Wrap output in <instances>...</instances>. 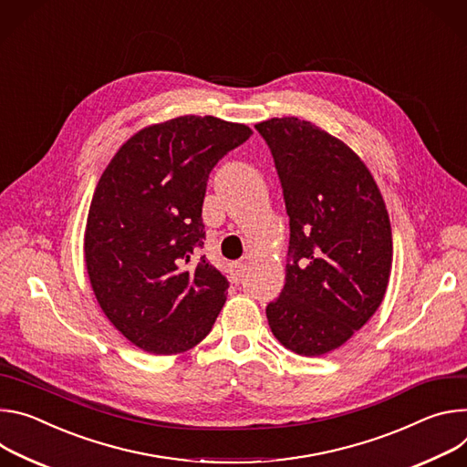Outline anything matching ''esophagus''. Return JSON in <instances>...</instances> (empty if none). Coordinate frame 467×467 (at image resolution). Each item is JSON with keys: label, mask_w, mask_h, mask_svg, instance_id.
<instances>
[{"label": "esophagus", "mask_w": 467, "mask_h": 467, "mask_svg": "<svg viewBox=\"0 0 467 467\" xmlns=\"http://www.w3.org/2000/svg\"><path fill=\"white\" fill-rule=\"evenodd\" d=\"M243 273H244V265L241 262H235L230 265V278L234 282H239L243 278Z\"/></svg>", "instance_id": "obj_1"}]
</instances>
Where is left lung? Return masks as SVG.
Instances as JSON below:
<instances>
[{"label": "left lung", "mask_w": 467, "mask_h": 467, "mask_svg": "<svg viewBox=\"0 0 467 467\" xmlns=\"http://www.w3.org/2000/svg\"><path fill=\"white\" fill-rule=\"evenodd\" d=\"M255 130L273 151L291 230L285 285L267 321L285 348L323 356L384 300L393 262L386 202L359 155L319 126L284 117Z\"/></svg>", "instance_id": "left-lung-1"}]
</instances>
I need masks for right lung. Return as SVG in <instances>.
I'll return each mask as SVG.
<instances>
[{
    "label": "right lung",
    "instance_id": "add662e5",
    "mask_svg": "<svg viewBox=\"0 0 467 467\" xmlns=\"http://www.w3.org/2000/svg\"><path fill=\"white\" fill-rule=\"evenodd\" d=\"M252 135L244 124L183 115L133 133L94 189L85 267L101 312L144 352L171 356L210 334L226 278L205 257L202 203L223 155Z\"/></svg>",
    "mask_w": 467,
    "mask_h": 467
}]
</instances>
